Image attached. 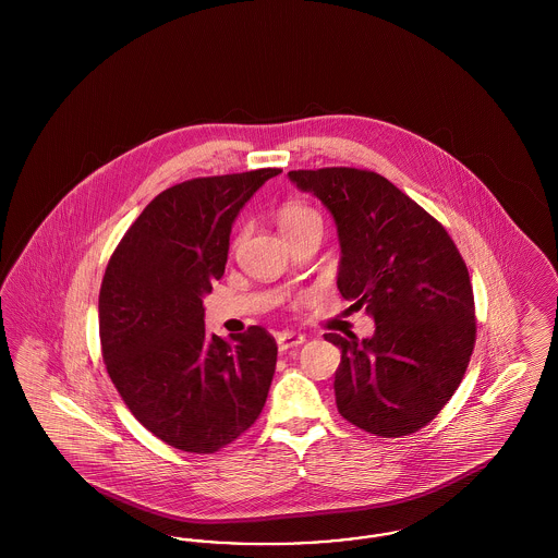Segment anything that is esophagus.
Here are the masks:
<instances>
[{"mask_svg":"<svg viewBox=\"0 0 558 558\" xmlns=\"http://www.w3.org/2000/svg\"><path fill=\"white\" fill-rule=\"evenodd\" d=\"M278 349L280 351H289V349H294V347H301L305 343V337L303 335H294V332H282V335H278Z\"/></svg>","mask_w":558,"mask_h":558,"instance_id":"esophagus-1","label":"esophagus"}]
</instances>
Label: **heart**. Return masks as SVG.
<instances>
[{
    "mask_svg": "<svg viewBox=\"0 0 558 558\" xmlns=\"http://www.w3.org/2000/svg\"><path fill=\"white\" fill-rule=\"evenodd\" d=\"M278 223H280V232L282 234H291L294 230H301L305 226H312V223H319L318 213L314 211L312 207L307 205H299V203H291L287 205L280 217H278ZM322 226V223H319Z\"/></svg>",
    "mask_w": 558,
    "mask_h": 558,
    "instance_id": "1",
    "label": "heart"
}]
</instances>
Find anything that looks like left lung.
Segmentation results:
<instances>
[{"label": "left lung", "instance_id": "8db88e82", "mask_svg": "<svg viewBox=\"0 0 558 558\" xmlns=\"http://www.w3.org/2000/svg\"><path fill=\"white\" fill-rule=\"evenodd\" d=\"M289 180L332 215L337 287L376 324L362 341L324 335L341 349V416L378 437L416 433L450 401L471 362L477 326L469 269L446 228L374 171L299 169Z\"/></svg>", "mask_w": 558, "mask_h": 558}]
</instances>
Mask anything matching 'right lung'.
Instances as JSON below:
<instances>
[{
    "label": "right lung",
    "mask_w": 558,
    "mask_h": 558,
    "mask_svg": "<svg viewBox=\"0 0 558 558\" xmlns=\"http://www.w3.org/2000/svg\"><path fill=\"white\" fill-rule=\"evenodd\" d=\"M282 169L167 187L108 262L98 316L108 376L133 416L167 446L213 453L257 421L276 371L266 328L223 341L203 299L223 276L240 209Z\"/></svg>",
    "instance_id": "right-lung-1"
}]
</instances>
